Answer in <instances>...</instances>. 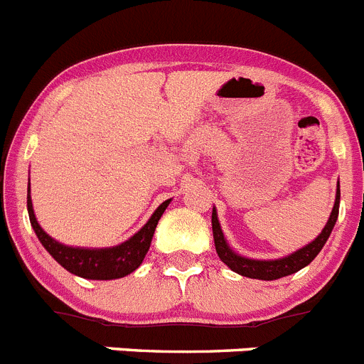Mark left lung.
Returning a JSON list of instances; mask_svg holds the SVG:
<instances>
[{
	"instance_id": "obj_1",
	"label": "left lung",
	"mask_w": 364,
	"mask_h": 364,
	"mask_svg": "<svg viewBox=\"0 0 364 364\" xmlns=\"http://www.w3.org/2000/svg\"><path fill=\"white\" fill-rule=\"evenodd\" d=\"M339 198H341V192H339V181L338 188H336V201L332 206L331 217H328L325 228L321 230V233L316 237L312 242L305 244L300 250L293 251V253L280 257V259L273 260H259V259H250V257H244L239 255L232 246L228 244L226 237H224L223 230H220L219 217H217V210L213 206L212 210V230H213V242H215V251L219 255V259L223 260L226 266L230 267L235 273L242 274L247 278H257V280H278V278L289 277V274L296 273V271L304 269L305 266L312 262L316 259V255L323 250L325 242L331 237L332 230H334V224L338 220L339 215Z\"/></svg>"
}]
</instances>
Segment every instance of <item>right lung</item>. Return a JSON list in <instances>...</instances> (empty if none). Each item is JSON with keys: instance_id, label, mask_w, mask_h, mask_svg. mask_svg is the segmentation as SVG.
<instances>
[{"instance_id": "obj_1", "label": "right lung", "mask_w": 364, "mask_h": 364, "mask_svg": "<svg viewBox=\"0 0 364 364\" xmlns=\"http://www.w3.org/2000/svg\"><path fill=\"white\" fill-rule=\"evenodd\" d=\"M171 205V199L163 201L156 208L151 219L141 226L140 232H136L131 239L118 246L111 247H79V246H66L59 242L53 237L41 228L37 223L36 213H33L32 196H30V178H28V193H26V208H28L30 224H32L33 232L37 239L44 246V250L52 255L53 259L60 264L71 274H77L80 278L87 280H117V278L127 277L132 271L140 267L144 262L145 255L151 247L152 235L158 226V220L161 219L163 212L166 206Z\"/></svg>"}]
</instances>
